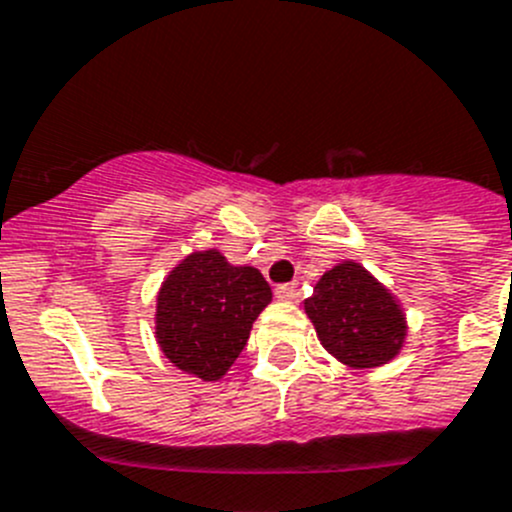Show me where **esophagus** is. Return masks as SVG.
Returning a JSON list of instances; mask_svg holds the SVG:
<instances>
[{
	"label": "esophagus",
	"instance_id": "obj_1",
	"mask_svg": "<svg viewBox=\"0 0 512 512\" xmlns=\"http://www.w3.org/2000/svg\"><path fill=\"white\" fill-rule=\"evenodd\" d=\"M275 298H278V300H295V298H298V283L278 285V288H275Z\"/></svg>",
	"mask_w": 512,
	"mask_h": 512
}]
</instances>
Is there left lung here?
Returning <instances> with one entry per match:
<instances>
[{"label":"left lung","instance_id":"obj_1","mask_svg":"<svg viewBox=\"0 0 512 512\" xmlns=\"http://www.w3.org/2000/svg\"><path fill=\"white\" fill-rule=\"evenodd\" d=\"M318 341L353 369L389 364L407 338V318L394 295L358 262H338L305 300Z\"/></svg>","mask_w":512,"mask_h":512}]
</instances>
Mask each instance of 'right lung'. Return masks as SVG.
<instances>
[{
    "mask_svg": "<svg viewBox=\"0 0 512 512\" xmlns=\"http://www.w3.org/2000/svg\"><path fill=\"white\" fill-rule=\"evenodd\" d=\"M272 300L255 267H234L219 250L191 252L156 298V341L176 369L219 381L247 346L252 323Z\"/></svg>",
    "mask_w": 512,
    "mask_h": 512,
    "instance_id": "obj_1",
    "label": "right lung"
}]
</instances>
